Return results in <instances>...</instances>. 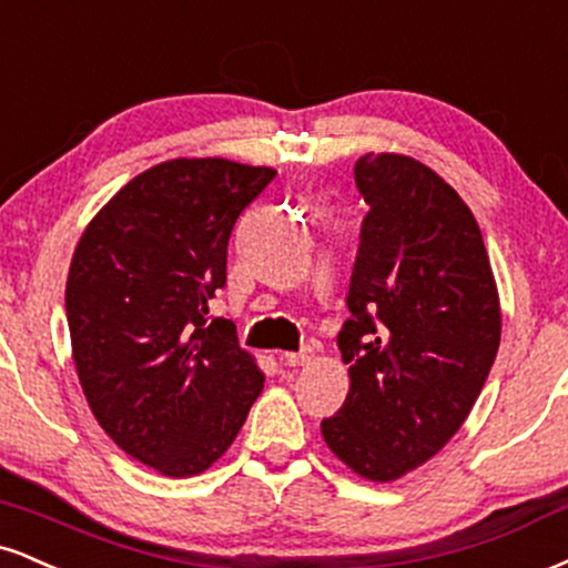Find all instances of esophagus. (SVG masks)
I'll use <instances>...</instances> for the list:
<instances>
[{"instance_id":"34e87169","label":"esophagus","mask_w":568,"mask_h":568,"mask_svg":"<svg viewBox=\"0 0 568 568\" xmlns=\"http://www.w3.org/2000/svg\"><path fill=\"white\" fill-rule=\"evenodd\" d=\"M314 359V349H302V352H283L280 354V362L288 367H302V365H310Z\"/></svg>"}]
</instances>
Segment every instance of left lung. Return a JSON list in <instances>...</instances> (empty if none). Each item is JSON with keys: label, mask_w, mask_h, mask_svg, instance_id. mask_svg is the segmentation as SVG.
<instances>
[{"label": "left lung", "mask_w": 568, "mask_h": 568, "mask_svg": "<svg viewBox=\"0 0 568 568\" xmlns=\"http://www.w3.org/2000/svg\"><path fill=\"white\" fill-rule=\"evenodd\" d=\"M371 206L338 333L349 394L323 436L371 481L423 466L457 434L500 346V298L463 197L409 155H362Z\"/></svg>", "instance_id": "left-lung-1"}]
</instances>
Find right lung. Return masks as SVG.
<instances>
[{
    "label": "right lung",
    "mask_w": 568,
    "mask_h": 568,
    "mask_svg": "<svg viewBox=\"0 0 568 568\" xmlns=\"http://www.w3.org/2000/svg\"><path fill=\"white\" fill-rule=\"evenodd\" d=\"M275 169L174 159L115 193L73 254L65 314L73 362L105 434L163 476L219 460L264 388L235 323L209 317L227 285L237 216Z\"/></svg>",
    "instance_id": "right-lung-1"
}]
</instances>
